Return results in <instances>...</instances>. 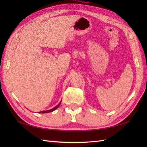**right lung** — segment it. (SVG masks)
<instances>
[{
    "mask_svg": "<svg viewBox=\"0 0 147 147\" xmlns=\"http://www.w3.org/2000/svg\"><path fill=\"white\" fill-rule=\"evenodd\" d=\"M61 102L59 103V104L57 105V106H55V107H54V108H53V109H51V110H48V111H41V112H39L40 113H48V112H52V111H55L56 109H57L59 106V105L61 104Z\"/></svg>",
    "mask_w": 147,
    "mask_h": 147,
    "instance_id": "add662e5",
    "label": "right lung"
}]
</instances>
